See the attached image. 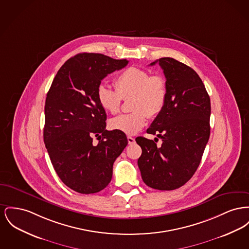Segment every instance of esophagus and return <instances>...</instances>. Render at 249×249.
<instances>
[{"label":"esophagus","mask_w":249,"mask_h":249,"mask_svg":"<svg viewBox=\"0 0 249 249\" xmlns=\"http://www.w3.org/2000/svg\"><path fill=\"white\" fill-rule=\"evenodd\" d=\"M127 139H128V143L130 144V145H132V144H134V142H135V139L132 137V136H128L127 137Z\"/></svg>","instance_id":"esophagus-1"}]
</instances>
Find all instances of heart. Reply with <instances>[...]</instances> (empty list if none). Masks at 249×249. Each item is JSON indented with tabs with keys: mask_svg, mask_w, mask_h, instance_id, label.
<instances>
[{
	"mask_svg": "<svg viewBox=\"0 0 249 249\" xmlns=\"http://www.w3.org/2000/svg\"><path fill=\"white\" fill-rule=\"evenodd\" d=\"M116 90L101 86L97 90V100L103 110L115 115L120 109L122 100H131V114L110 119V129L132 135L139 132L147 121L161 113L167 98L165 79L160 74L149 73L140 68L130 67L114 80Z\"/></svg>",
	"mask_w": 249,
	"mask_h": 249,
	"instance_id": "b5f03b06",
	"label": "heart"
}]
</instances>
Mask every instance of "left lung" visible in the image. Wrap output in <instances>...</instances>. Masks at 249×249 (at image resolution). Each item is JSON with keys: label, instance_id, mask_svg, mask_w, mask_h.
I'll return each mask as SVG.
<instances>
[{"label": "left lung", "instance_id": "left-lung-1", "mask_svg": "<svg viewBox=\"0 0 249 249\" xmlns=\"http://www.w3.org/2000/svg\"><path fill=\"white\" fill-rule=\"evenodd\" d=\"M159 63L166 79L167 98L163 109L146 130L162 143L139 136L142 154L138 167L147 186L161 191L184 185L196 171L210 137L211 101L197 73L170 57ZM157 139V138H155Z\"/></svg>", "mask_w": 249, "mask_h": 249}]
</instances>
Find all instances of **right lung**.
I'll return each mask as SVG.
<instances>
[{"instance_id": "1", "label": "right lung", "mask_w": 249, "mask_h": 249, "mask_svg": "<svg viewBox=\"0 0 249 249\" xmlns=\"http://www.w3.org/2000/svg\"><path fill=\"white\" fill-rule=\"evenodd\" d=\"M128 63L79 53L60 68L47 94L45 146L60 179L75 192L103 190L112 179L114 161L128 145L125 133L105 129L107 116L97 100L103 78Z\"/></svg>"}]
</instances>
